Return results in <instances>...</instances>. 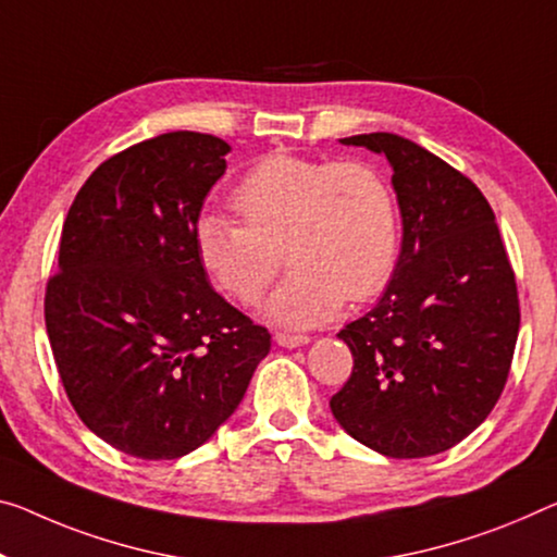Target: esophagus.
<instances>
[{"instance_id": "esophagus-1", "label": "esophagus", "mask_w": 557, "mask_h": 557, "mask_svg": "<svg viewBox=\"0 0 557 557\" xmlns=\"http://www.w3.org/2000/svg\"><path fill=\"white\" fill-rule=\"evenodd\" d=\"M273 341H276L278 346H284V348H298V346H306L308 338L306 333H284V331H278L276 336H273Z\"/></svg>"}]
</instances>
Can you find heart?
Masks as SVG:
<instances>
[{"label":"heart","instance_id":"1","mask_svg":"<svg viewBox=\"0 0 557 557\" xmlns=\"http://www.w3.org/2000/svg\"><path fill=\"white\" fill-rule=\"evenodd\" d=\"M231 203L244 224L219 213L196 221L199 263L213 286L249 306L276 278L284 251L294 271L267 313L286 326L326 321L344 298L368 301L396 269V194L366 161L269 153L242 178Z\"/></svg>","mask_w":557,"mask_h":557}]
</instances>
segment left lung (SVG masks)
Returning <instances> with one entry per match:
<instances>
[{
    "instance_id": "obj_1",
    "label": "left lung",
    "mask_w": 557,
    "mask_h": 557,
    "mask_svg": "<svg viewBox=\"0 0 557 557\" xmlns=\"http://www.w3.org/2000/svg\"><path fill=\"white\" fill-rule=\"evenodd\" d=\"M341 144L386 153L404 242L381 301L338 333L354 371L331 398L333 418L388 458L435 456L473 433L506 388L520 329L516 273L468 176L398 134Z\"/></svg>"
}]
</instances>
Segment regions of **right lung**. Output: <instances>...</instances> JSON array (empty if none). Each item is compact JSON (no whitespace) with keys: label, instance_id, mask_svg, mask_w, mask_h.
<instances>
[{"label":"right lung","instance_id":"right-lung-1","mask_svg":"<svg viewBox=\"0 0 557 557\" xmlns=\"http://www.w3.org/2000/svg\"><path fill=\"white\" fill-rule=\"evenodd\" d=\"M228 151L211 134L153 136L107 159L66 213L45 296L51 354L84 425L134 458L203 446L271 348L196 256Z\"/></svg>","mask_w":557,"mask_h":557}]
</instances>
